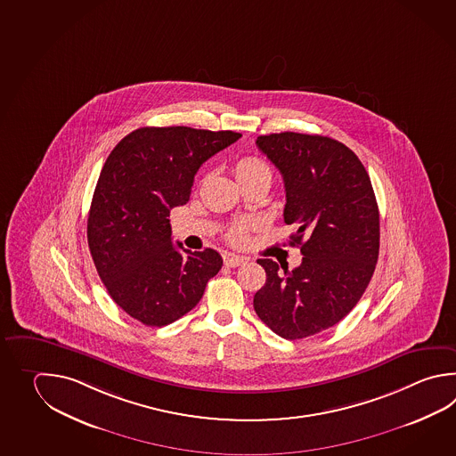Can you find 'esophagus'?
<instances>
[{
  "mask_svg": "<svg viewBox=\"0 0 456 456\" xmlns=\"http://www.w3.org/2000/svg\"><path fill=\"white\" fill-rule=\"evenodd\" d=\"M247 261H248L247 256H239V255H225V256H224V265L229 266V268L240 266V265H245Z\"/></svg>",
  "mask_w": 456,
  "mask_h": 456,
  "instance_id": "esophagus-1",
  "label": "esophagus"
}]
</instances>
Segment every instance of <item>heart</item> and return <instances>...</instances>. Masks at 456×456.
Listing matches in <instances>:
<instances>
[{
	"mask_svg": "<svg viewBox=\"0 0 456 456\" xmlns=\"http://www.w3.org/2000/svg\"><path fill=\"white\" fill-rule=\"evenodd\" d=\"M233 172L240 183L256 180V178H271V167L268 166V162L263 159L255 158V156H245V158L239 159L233 166ZM227 237L232 242H242L243 239L247 237V225H243V224L233 225L229 229Z\"/></svg>",
	"mask_w": 456,
	"mask_h": 456,
	"instance_id": "1",
	"label": "heart"
}]
</instances>
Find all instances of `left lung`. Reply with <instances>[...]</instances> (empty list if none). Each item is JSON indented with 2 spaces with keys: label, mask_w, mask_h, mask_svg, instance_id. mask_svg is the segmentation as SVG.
<instances>
[{
  "label": "left lung",
  "mask_w": 456,
  "mask_h": 456,
  "mask_svg": "<svg viewBox=\"0 0 456 456\" xmlns=\"http://www.w3.org/2000/svg\"><path fill=\"white\" fill-rule=\"evenodd\" d=\"M256 146L284 178V223L296 232L302 263L266 271L253 307L265 325L284 339H302L335 326L369 286L379 260L380 216L362 162L339 141L320 134L273 133Z\"/></svg>",
  "instance_id": "1"
}]
</instances>
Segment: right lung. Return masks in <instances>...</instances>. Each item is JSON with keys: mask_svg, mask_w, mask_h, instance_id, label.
Instances as JSON below:
<instances>
[{"mask_svg": "<svg viewBox=\"0 0 456 456\" xmlns=\"http://www.w3.org/2000/svg\"><path fill=\"white\" fill-rule=\"evenodd\" d=\"M242 134L144 126L113 148L94 190L87 243L110 297L142 325L188 314L223 268L213 248L172 243L170 209L188 203L198 168Z\"/></svg>", "mask_w": 456, "mask_h": 456, "instance_id": "obj_1", "label": "right lung"}]
</instances>
